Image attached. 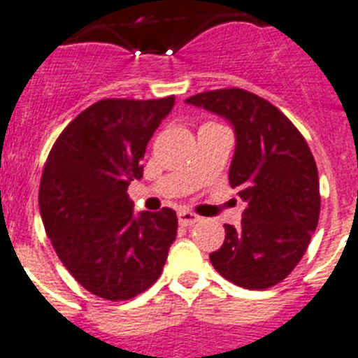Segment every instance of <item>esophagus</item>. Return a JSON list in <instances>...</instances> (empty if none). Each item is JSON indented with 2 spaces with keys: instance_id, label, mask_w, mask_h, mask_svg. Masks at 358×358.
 <instances>
[{
  "instance_id": "34e87169",
  "label": "esophagus",
  "mask_w": 358,
  "mask_h": 358,
  "mask_svg": "<svg viewBox=\"0 0 358 358\" xmlns=\"http://www.w3.org/2000/svg\"><path fill=\"white\" fill-rule=\"evenodd\" d=\"M199 215H196L194 212H189V210H180L178 212V223L182 224V227H192V224H196L199 221Z\"/></svg>"
}]
</instances>
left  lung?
<instances>
[{"mask_svg":"<svg viewBox=\"0 0 358 358\" xmlns=\"http://www.w3.org/2000/svg\"><path fill=\"white\" fill-rule=\"evenodd\" d=\"M185 103L227 119L235 134L228 178L246 207L241 227L224 224V243L210 253L212 266L239 287H273L298 266L320 219L310 148L275 105L253 92L219 89Z\"/></svg>","mask_w":358,"mask_h":358,"instance_id":"8db88e82","label":"left lung"}]
</instances>
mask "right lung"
Here are the masks:
<instances>
[{"mask_svg": "<svg viewBox=\"0 0 358 358\" xmlns=\"http://www.w3.org/2000/svg\"><path fill=\"white\" fill-rule=\"evenodd\" d=\"M175 107L162 99H101L76 115L50 151L38 208L67 271L92 294L123 301L159 280L176 239L171 208L134 214L151 135Z\"/></svg>", "mask_w": 358, "mask_h": 358, "instance_id": "right-lung-1", "label": "right lung"}]
</instances>
